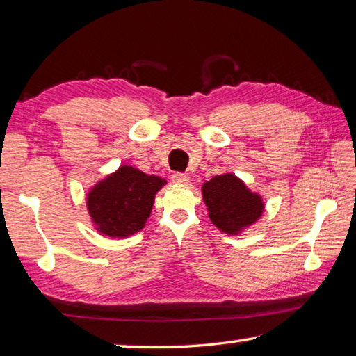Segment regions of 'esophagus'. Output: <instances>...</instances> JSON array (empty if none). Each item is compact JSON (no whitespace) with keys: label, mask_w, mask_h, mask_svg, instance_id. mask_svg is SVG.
I'll return each mask as SVG.
<instances>
[{"label":"esophagus","mask_w":356,"mask_h":356,"mask_svg":"<svg viewBox=\"0 0 356 356\" xmlns=\"http://www.w3.org/2000/svg\"><path fill=\"white\" fill-rule=\"evenodd\" d=\"M171 180L177 185H186L188 182H190V177H188L184 172H174L171 176Z\"/></svg>","instance_id":"obj_1"}]
</instances>
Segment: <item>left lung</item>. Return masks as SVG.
<instances>
[{
	"label": "left lung",
	"instance_id": "1",
	"mask_svg": "<svg viewBox=\"0 0 356 356\" xmlns=\"http://www.w3.org/2000/svg\"><path fill=\"white\" fill-rule=\"evenodd\" d=\"M202 195L211 222L228 236H237L255 223L264 209L261 195L252 193L243 180L231 172L214 176L203 184Z\"/></svg>",
	"mask_w": 356,
	"mask_h": 356
}]
</instances>
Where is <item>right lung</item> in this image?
I'll return each instance as SVG.
<instances>
[{"mask_svg": "<svg viewBox=\"0 0 356 356\" xmlns=\"http://www.w3.org/2000/svg\"><path fill=\"white\" fill-rule=\"evenodd\" d=\"M165 179L148 176L130 165L119 166L87 194V208L96 229L107 237H130L147 223L156 193Z\"/></svg>", "mask_w": 356, "mask_h": 356, "instance_id": "obj_1", "label": "right lung"}]
</instances>
